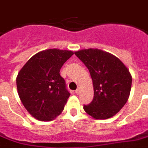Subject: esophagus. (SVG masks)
<instances>
[{"label":"esophagus","instance_id":"34e87169","mask_svg":"<svg viewBox=\"0 0 148 148\" xmlns=\"http://www.w3.org/2000/svg\"><path fill=\"white\" fill-rule=\"evenodd\" d=\"M75 93H76V94H79V92H80V90H79V89H77V90H75Z\"/></svg>","mask_w":148,"mask_h":148}]
</instances>
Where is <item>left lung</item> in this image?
Returning <instances> with one entry per match:
<instances>
[{"label":"left lung","instance_id":"1","mask_svg":"<svg viewBox=\"0 0 148 148\" xmlns=\"http://www.w3.org/2000/svg\"><path fill=\"white\" fill-rule=\"evenodd\" d=\"M75 55L89 69L94 97L83 109L97 120L116 114L127 101L132 77L125 65L115 56L97 49H82Z\"/></svg>","mask_w":148,"mask_h":148}]
</instances>
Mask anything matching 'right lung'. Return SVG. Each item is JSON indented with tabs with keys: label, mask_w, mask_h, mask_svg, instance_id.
Instances as JSON below:
<instances>
[{
	"label": "right lung",
	"mask_w": 148,
	"mask_h": 148,
	"mask_svg": "<svg viewBox=\"0 0 148 148\" xmlns=\"http://www.w3.org/2000/svg\"><path fill=\"white\" fill-rule=\"evenodd\" d=\"M73 54L44 50L33 56L18 73L16 83L21 101L35 119L51 121L63 110L70 93L59 72Z\"/></svg>",
	"instance_id": "obj_1"
}]
</instances>
